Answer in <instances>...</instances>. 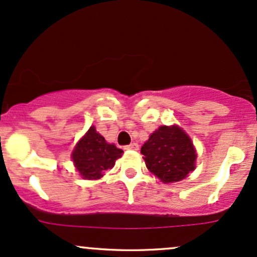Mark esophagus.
<instances>
[{"label":"esophagus","mask_w":257,"mask_h":257,"mask_svg":"<svg viewBox=\"0 0 257 257\" xmlns=\"http://www.w3.org/2000/svg\"><path fill=\"white\" fill-rule=\"evenodd\" d=\"M124 149L125 150H133V151H137V150H139V145L137 143H132L131 145H126Z\"/></svg>","instance_id":"1"}]
</instances>
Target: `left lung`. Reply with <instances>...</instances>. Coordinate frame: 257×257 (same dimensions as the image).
Instances as JSON below:
<instances>
[{
  "label": "left lung",
  "mask_w": 257,
  "mask_h": 257,
  "mask_svg": "<svg viewBox=\"0 0 257 257\" xmlns=\"http://www.w3.org/2000/svg\"><path fill=\"white\" fill-rule=\"evenodd\" d=\"M147 169L164 184L187 178L196 168L193 143L178 125H162L141 147Z\"/></svg>",
  "instance_id": "left-lung-1"
}]
</instances>
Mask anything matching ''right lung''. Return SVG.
Returning <instances> with one entry per match:
<instances>
[{"mask_svg": "<svg viewBox=\"0 0 257 257\" xmlns=\"http://www.w3.org/2000/svg\"><path fill=\"white\" fill-rule=\"evenodd\" d=\"M123 151L113 144L106 143L105 138L90 126L72 151V161L79 175L87 180H98L104 172L112 169Z\"/></svg>", "mask_w": 257, "mask_h": 257, "instance_id": "obj_1", "label": "right lung"}]
</instances>
